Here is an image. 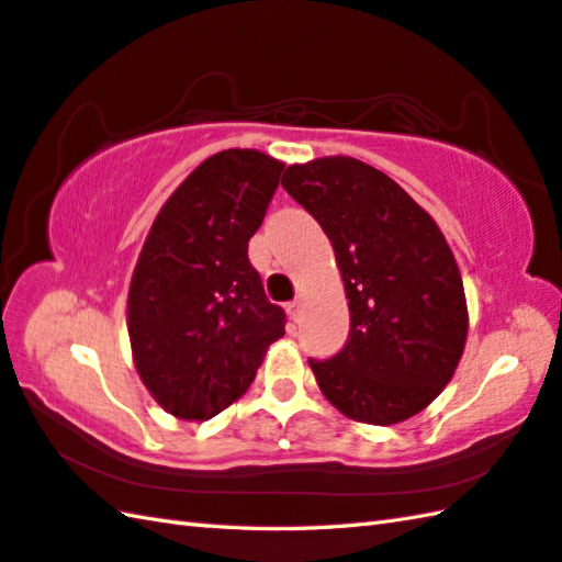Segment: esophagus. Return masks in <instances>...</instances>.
<instances>
[{
  "instance_id": "34e87169",
  "label": "esophagus",
  "mask_w": 562,
  "mask_h": 562,
  "mask_svg": "<svg viewBox=\"0 0 562 562\" xmlns=\"http://www.w3.org/2000/svg\"><path fill=\"white\" fill-rule=\"evenodd\" d=\"M285 311H289V315H291L293 319L301 317V313H303V297H295L293 303L285 305Z\"/></svg>"
}]
</instances>
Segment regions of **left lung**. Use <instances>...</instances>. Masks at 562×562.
<instances>
[{
    "mask_svg": "<svg viewBox=\"0 0 562 562\" xmlns=\"http://www.w3.org/2000/svg\"><path fill=\"white\" fill-rule=\"evenodd\" d=\"M281 187L323 225L349 297V339L311 359L323 395L363 425H397L437 397L468 337L463 279L434 217L381 169L319 157Z\"/></svg>",
    "mask_w": 562,
    "mask_h": 562,
    "instance_id": "obj_1",
    "label": "left lung"
}]
</instances>
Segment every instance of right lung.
Wrapping results in <instances>:
<instances>
[{
  "mask_svg": "<svg viewBox=\"0 0 562 562\" xmlns=\"http://www.w3.org/2000/svg\"><path fill=\"white\" fill-rule=\"evenodd\" d=\"M283 162L223 150L159 209L133 269L128 337L137 375L169 415L203 422L247 393L285 315L249 265Z\"/></svg>",
  "mask_w": 562,
  "mask_h": 562,
  "instance_id": "add662e5",
  "label": "right lung"
}]
</instances>
